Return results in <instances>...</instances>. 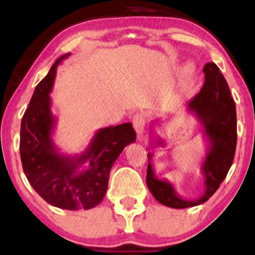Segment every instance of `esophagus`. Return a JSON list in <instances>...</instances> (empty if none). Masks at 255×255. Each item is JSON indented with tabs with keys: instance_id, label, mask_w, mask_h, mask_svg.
I'll return each mask as SVG.
<instances>
[{
	"instance_id": "1",
	"label": "esophagus",
	"mask_w": 255,
	"mask_h": 255,
	"mask_svg": "<svg viewBox=\"0 0 255 255\" xmlns=\"http://www.w3.org/2000/svg\"><path fill=\"white\" fill-rule=\"evenodd\" d=\"M132 125H134L136 132H137L138 135H142L143 132L145 131V125H146V119L144 114L142 113L135 114L134 118H132Z\"/></svg>"
}]
</instances>
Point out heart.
<instances>
[{
  "instance_id": "obj_1",
  "label": "heart",
  "mask_w": 255,
  "mask_h": 255,
  "mask_svg": "<svg viewBox=\"0 0 255 255\" xmlns=\"http://www.w3.org/2000/svg\"><path fill=\"white\" fill-rule=\"evenodd\" d=\"M195 70H196V67L193 62H187L184 66V68H182V73H184L186 77L193 76V75L195 74Z\"/></svg>"
}]
</instances>
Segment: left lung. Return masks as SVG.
I'll return each instance as SVG.
<instances>
[{
  "label": "left lung",
  "mask_w": 255,
  "mask_h": 255,
  "mask_svg": "<svg viewBox=\"0 0 255 255\" xmlns=\"http://www.w3.org/2000/svg\"><path fill=\"white\" fill-rule=\"evenodd\" d=\"M203 73L202 89L185 104L186 111L193 114L200 123L206 144V155L200 163V172L204 182L203 194L196 199L182 198L171 181L157 177L152 165L153 153L148 152L146 185L149 191L159 203L175 209L195 207L209 200L227 177L236 152L237 116L230 89L215 63H207ZM157 125L160 126L159 120H153L150 125L149 137L151 143L148 150L166 145L164 138L155 136Z\"/></svg>",
  "instance_id": "1"
}]
</instances>
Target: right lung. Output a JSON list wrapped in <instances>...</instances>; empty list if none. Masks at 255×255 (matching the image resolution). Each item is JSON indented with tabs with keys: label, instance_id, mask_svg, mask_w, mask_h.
Here are the masks:
<instances>
[{
	"label": "right lung",
	"instance_id": "obj_1",
	"mask_svg": "<svg viewBox=\"0 0 255 255\" xmlns=\"http://www.w3.org/2000/svg\"><path fill=\"white\" fill-rule=\"evenodd\" d=\"M55 61L44 80L35 87L20 125L19 152L28 182L46 202L67 210L91 209L102 202L109 186L110 172L136 132L131 123L100 128L83 151L68 155L54 142L57 118L52 97L59 64Z\"/></svg>",
	"mask_w": 255,
	"mask_h": 255
}]
</instances>
